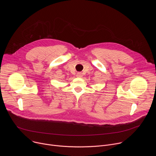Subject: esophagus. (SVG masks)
Returning a JSON list of instances; mask_svg holds the SVG:
<instances>
[{"instance_id": "obj_1", "label": "esophagus", "mask_w": 156, "mask_h": 156, "mask_svg": "<svg viewBox=\"0 0 156 156\" xmlns=\"http://www.w3.org/2000/svg\"><path fill=\"white\" fill-rule=\"evenodd\" d=\"M76 76H77V77H78V78H81V77L83 76V75H82V73H81L78 72V73H76Z\"/></svg>"}]
</instances>
